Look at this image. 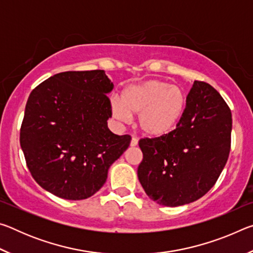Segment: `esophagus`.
I'll list each match as a JSON object with an SVG mask.
<instances>
[{
    "label": "esophagus",
    "mask_w": 253,
    "mask_h": 253,
    "mask_svg": "<svg viewBox=\"0 0 253 253\" xmlns=\"http://www.w3.org/2000/svg\"><path fill=\"white\" fill-rule=\"evenodd\" d=\"M137 145H138V139H137L136 137H132L131 140H130V146L135 147V146H137Z\"/></svg>",
    "instance_id": "obj_1"
}]
</instances>
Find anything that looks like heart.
<instances>
[{
	"mask_svg": "<svg viewBox=\"0 0 253 253\" xmlns=\"http://www.w3.org/2000/svg\"><path fill=\"white\" fill-rule=\"evenodd\" d=\"M187 106V95L181 85L158 79L131 84L123 89L119 100L111 101L115 119L127 123L137 115V125L144 135L153 138L166 136L182 122Z\"/></svg>",
	"mask_w": 253,
	"mask_h": 253,
	"instance_id": "heart-1",
	"label": "heart"
}]
</instances>
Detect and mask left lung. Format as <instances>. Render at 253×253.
Listing matches in <instances>:
<instances>
[{
    "label": "left lung",
    "mask_w": 253,
    "mask_h": 253,
    "mask_svg": "<svg viewBox=\"0 0 253 253\" xmlns=\"http://www.w3.org/2000/svg\"><path fill=\"white\" fill-rule=\"evenodd\" d=\"M232 115L212 85L194 81L182 122L170 134L139 140L137 176L148 198L179 207L211 190L228 161Z\"/></svg>",
    "instance_id": "left-lung-1"
}]
</instances>
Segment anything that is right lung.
I'll list each match as a JSON object with an SVG mask.
<instances>
[{
	"instance_id": "1",
	"label": "right lung",
	"mask_w": 253,
	"mask_h": 253,
	"mask_svg": "<svg viewBox=\"0 0 253 253\" xmlns=\"http://www.w3.org/2000/svg\"><path fill=\"white\" fill-rule=\"evenodd\" d=\"M114 84L104 70L66 71L30 93L20 144L33 178L58 198L84 200L104 185L113 163L130 144L108 128V93Z\"/></svg>"
}]
</instances>
